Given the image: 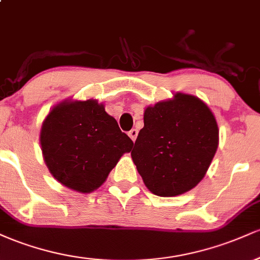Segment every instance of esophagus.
Returning a JSON list of instances; mask_svg holds the SVG:
<instances>
[{"label": "esophagus", "instance_id": "obj_1", "mask_svg": "<svg viewBox=\"0 0 260 260\" xmlns=\"http://www.w3.org/2000/svg\"><path fill=\"white\" fill-rule=\"evenodd\" d=\"M128 136H129V138L132 139L133 142H136L137 136H138V131H137L136 128H133V129H131L129 132H128Z\"/></svg>", "mask_w": 260, "mask_h": 260}]
</instances>
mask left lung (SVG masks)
Masks as SVG:
<instances>
[{
	"label": "left lung",
	"mask_w": 260,
	"mask_h": 260,
	"mask_svg": "<svg viewBox=\"0 0 260 260\" xmlns=\"http://www.w3.org/2000/svg\"><path fill=\"white\" fill-rule=\"evenodd\" d=\"M217 144L219 128L207 104L177 92L145 109L144 127L131 155L151 193L175 197L203 180Z\"/></svg>",
	"instance_id": "left-lung-1"
}]
</instances>
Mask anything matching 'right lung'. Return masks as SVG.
Masks as SVG:
<instances>
[{"instance_id": "right-lung-1", "label": "right lung", "mask_w": 260, "mask_h": 260, "mask_svg": "<svg viewBox=\"0 0 260 260\" xmlns=\"http://www.w3.org/2000/svg\"><path fill=\"white\" fill-rule=\"evenodd\" d=\"M44 160L59 183L90 193L133 142L96 100L63 101L50 111L40 132Z\"/></svg>"}]
</instances>
